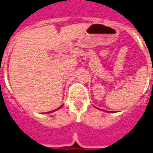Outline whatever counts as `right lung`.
Masks as SVG:
<instances>
[{
    "label": "right lung",
    "mask_w": 153,
    "mask_h": 153,
    "mask_svg": "<svg viewBox=\"0 0 153 153\" xmlns=\"http://www.w3.org/2000/svg\"><path fill=\"white\" fill-rule=\"evenodd\" d=\"M59 108H60V107H59Z\"/></svg>",
    "instance_id": "obj_1"
}]
</instances>
